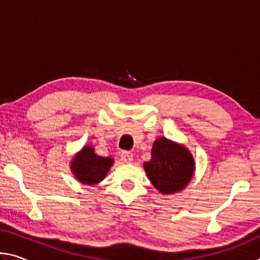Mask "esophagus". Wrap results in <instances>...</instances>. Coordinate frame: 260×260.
<instances>
[{
    "instance_id": "obj_1",
    "label": "esophagus",
    "mask_w": 260,
    "mask_h": 260,
    "mask_svg": "<svg viewBox=\"0 0 260 260\" xmlns=\"http://www.w3.org/2000/svg\"><path fill=\"white\" fill-rule=\"evenodd\" d=\"M121 160L124 162H131L133 160V155L129 151H122L121 152Z\"/></svg>"
}]
</instances>
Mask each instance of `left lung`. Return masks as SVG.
Masks as SVG:
<instances>
[{
	"mask_svg": "<svg viewBox=\"0 0 260 260\" xmlns=\"http://www.w3.org/2000/svg\"><path fill=\"white\" fill-rule=\"evenodd\" d=\"M143 167L152 186L170 195L188 186L195 173V160L186 146L160 136L152 144L151 159L144 161Z\"/></svg>",
	"mask_w": 260,
	"mask_h": 260,
	"instance_id": "left-lung-1",
	"label": "left lung"
}]
</instances>
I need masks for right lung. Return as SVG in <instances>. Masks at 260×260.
<instances>
[{
	"instance_id": "1",
	"label": "right lung",
	"mask_w": 260,
	"mask_h": 260,
	"mask_svg": "<svg viewBox=\"0 0 260 260\" xmlns=\"http://www.w3.org/2000/svg\"><path fill=\"white\" fill-rule=\"evenodd\" d=\"M113 162L112 157L100 156L95 152L93 144H87L73 156L70 169L79 182L94 186L107 177Z\"/></svg>"
}]
</instances>
